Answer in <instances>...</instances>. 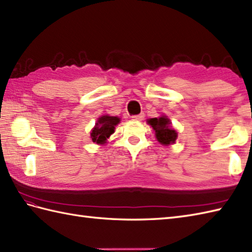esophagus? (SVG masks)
Wrapping results in <instances>:
<instances>
[{"instance_id": "34e87169", "label": "esophagus", "mask_w": 252, "mask_h": 252, "mask_svg": "<svg viewBox=\"0 0 252 252\" xmlns=\"http://www.w3.org/2000/svg\"><path fill=\"white\" fill-rule=\"evenodd\" d=\"M144 114H140V115H135V116H132V119L133 120H136V121H142L144 119Z\"/></svg>"}]
</instances>
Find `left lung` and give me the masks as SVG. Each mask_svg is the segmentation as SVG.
<instances>
[{
	"label": "left lung",
	"mask_w": 252,
	"mask_h": 252,
	"mask_svg": "<svg viewBox=\"0 0 252 252\" xmlns=\"http://www.w3.org/2000/svg\"><path fill=\"white\" fill-rule=\"evenodd\" d=\"M148 123L156 133L157 140L162 145H169V144H173L175 142L178 134H176L175 130L170 126V120L167 117L153 118V119L148 120Z\"/></svg>",
	"instance_id": "8db88e82"
}]
</instances>
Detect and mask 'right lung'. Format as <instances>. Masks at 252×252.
Returning a JSON list of instances; mask_svg holds the SVG:
<instances>
[{
  "mask_svg": "<svg viewBox=\"0 0 252 252\" xmlns=\"http://www.w3.org/2000/svg\"><path fill=\"white\" fill-rule=\"evenodd\" d=\"M120 122L118 117L103 116L100 117L95 127L91 133L92 141L96 144H103L115 132V126Z\"/></svg>",
  "mask_w": 252,
  "mask_h": 252,
  "instance_id": "obj_1",
  "label": "right lung"
}]
</instances>
